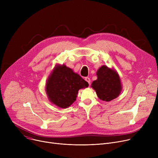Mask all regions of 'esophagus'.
<instances>
[{
	"label": "esophagus",
	"instance_id": "1",
	"mask_svg": "<svg viewBox=\"0 0 158 158\" xmlns=\"http://www.w3.org/2000/svg\"><path fill=\"white\" fill-rule=\"evenodd\" d=\"M85 80L86 81V82H88V84H89V85H90V82H91V81H90V79L89 78V77H85Z\"/></svg>",
	"mask_w": 158,
	"mask_h": 158
}]
</instances>
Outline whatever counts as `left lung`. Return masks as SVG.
<instances>
[{"instance_id": "left-lung-1", "label": "left lung", "mask_w": 158, "mask_h": 158, "mask_svg": "<svg viewBox=\"0 0 158 158\" xmlns=\"http://www.w3.org/2000/svg\"><path fill=\"white\" fill-rule=\"evenodd\" d=\"M97 76V79L92 82V87L101 100L109 102L119 95L122 86L117 72L104 65L98 70Z\"/></svg>"}]
</instances>
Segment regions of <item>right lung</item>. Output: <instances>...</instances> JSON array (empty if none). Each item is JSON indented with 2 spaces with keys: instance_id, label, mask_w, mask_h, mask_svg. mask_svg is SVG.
<instances>
[{
  "instance_id": "right-lung-1",
  "label": "right lung",
  "mask_w": 158,
  "mask_h": 158,
  "mask_svg": "<svg viewBox=\"0 0 158 158\" xmlns=\"http://www.w3.org/2000/svg\"><path fill=\"white\" fill-rule=\"evenodd\" d=\"M88 83L65 65L56 66L47 79L46 92L49 100L57 106L66 108L76 100L79 89Z\"/></svg>"
}]
</instances>
